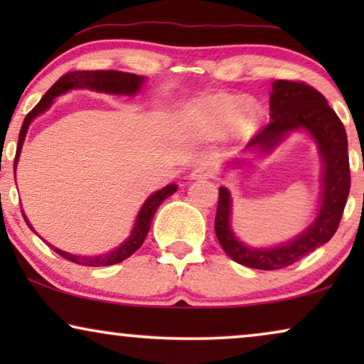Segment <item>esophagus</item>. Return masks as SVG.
<instances>
[{
    "instance_id": "1",
    "label": "esophagus",
    "mask_w": 364,
    "mask_h": 364,
    "mask_svg": "<svg viewBox=\"0 0 364 364\" xmlns=\"http://www.w3.org/2000/svg\"><path fill=\"white\" fill-rule=\"evenodd\" d=\"M215 176V166L210 162L200 164L191 172V181H198V178H210Z\"/></svg>"
}]
</instances>
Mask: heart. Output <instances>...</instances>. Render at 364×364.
I'll list each match as a JSON object with an SVG mask.
<instances>
[{"instance_id":"obj_1","label":"heart","mask_w":364,"mask_h":364,"mask_svg":"<svg viewBox=\"0 0 364 364\" xmlns=\"http://www.w3.org/2000/svg\"><path fill=\"white\" fill-rule=\"evenodd\" d=\"M192 114L202 126L220 129L228 124L237 136H247L257 124V111L252 104L228 94H212L192 104Z\"/></svg>"}]
</instances>
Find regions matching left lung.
Listing matches in <instances>:
<instances>
[{"label": "left lung", "instance_id": "obj_1", "mask_svg": "<svg viewBox=\"0 0 364 364\" xmlns=\"http://www.w3.org/2000/svg\"><path fill=\"white\" fill-rule=\"evenodd\" d=\"M303 131L316 144L321 159V193L316 215L305 230L275 247H248L233 232L232 196L218 188L215 235L233 262L257 270H280L325 245L335 235L350 193V159L346 131L336 112L316 89L303 82L278 79L272 84L270 122L247 144L245 154L270 156L291 132ZM245 157H233L227 167L242 166Z\"/></svg>", "mask_w": 364, "mask_h": 364}]
</instances>
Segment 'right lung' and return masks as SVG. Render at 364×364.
<instances>
[{"instance_id":"right-lung-1","label":"right lung","mask_w":364,"mask_h":364,"mask_svg":"<svg viewBox=\"0 0 364 364\" xmlns=\"http://www.w3.org/2000/svg\"><path fill=\"white\" fill-rule=\"evenodd\" d=\"M146 81H147L146 76H137V74L122 73V71H74V73L64 74V76L59 79V81L54 84L46 94H44L41 101L34 106L33 111L24 117L21 131H19L16 157H14V178H16V166L19 161V154H21V149H23L24 139H26L29 126H31L34 119L41 116V114L46 112L48 109L53 106L54 99L58 96L66 94L68 91H73V89H91V91H96V92L116 94V96H134V94L141 91ZM176 191H177L176 183H168V186L161 188V191L151 193V196L146 198V202L142 203L141 210L137 213L136 223H134L131 235H129L117 248H114V250L107 253H101V255H92V257L76 255V253H69V252L61 250V248L58 247H53L51 243H48L46 240L44 242H46L54 252L59 253V255L64 257L69 262L77 263V265H86V267L116 265V263H121L122 260H126V258L131 257L134 252L141 248V245L147 237L149 228H151L154 213L157 212L159 205H161L167 197H171ZM23 217H24V222L28 223V227L36 233V230L31 227V223H29L24 213Z\"/></svg>"}]
</instances>
